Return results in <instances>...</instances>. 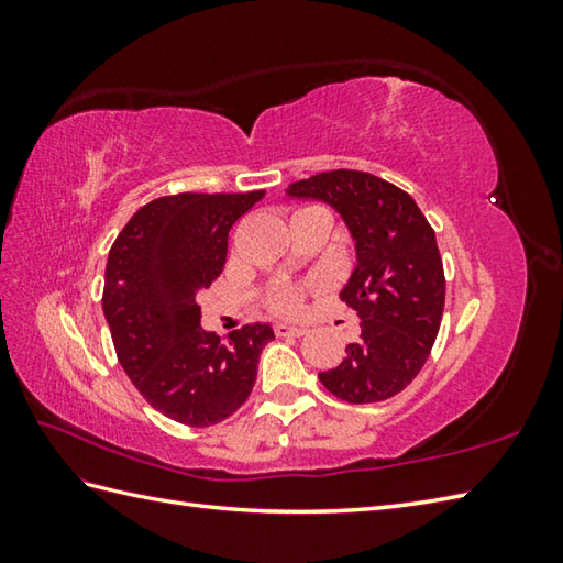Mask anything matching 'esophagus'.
I'll list each match as a JSON object with an SVG mask.
<instances>
[{"mask_svg": "<svg viewBox=\"0 0 563 563\" xmlns=\"http://www.w3.org/2000/svg\"><path fill=\"white\" fill-rule=\"evenodd\" d=\"M275 333H278V336H305L307 329L288 324V321H280V324H275Z\"/></svg>", "mask_w": 563, "mask_h": 563, "instance_id": "34e87169", "label": "esophagus"}]
</instances>
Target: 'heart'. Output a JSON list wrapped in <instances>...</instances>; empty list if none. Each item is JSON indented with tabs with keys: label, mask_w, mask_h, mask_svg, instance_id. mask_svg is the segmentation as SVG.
Returning <instances> with one entry per match:
<instances>
[{
	"label": "heart",
	"mask_w": 563,
	"mask_h": 563,
	"mask_svg": "<svg viewBox=\"0 0 563 563\" xmlns=\"http://www.w3.org/2000/svg\"><path fill=\"white\" fill-rule=\"evenodd\" d=\"M302 302H305V290L297 288V285H283V288H275L268 297V305L275 309V312H283V314L300 312Z\"/></svg>",
	"instance_id": "b5f03b06"
}]
</instances>
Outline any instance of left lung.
<instances>
[{"label":"left lung","instance_id":"1","mask_svg":"<svg viewBox=\"0 0 563 563\" xmlns=\"http://www.w3.org/2000/svg\"><path fill=\"white\" fill-rule=\"evenodd\" d=\"M288 196L329 202L355 242L341 300L361 317V336L339 367L319 373L321 385L349 404L385 401L421 373L440 329L445 273L433 227L406 190L365 172L309 176Z\"/></svg>","mask_w":563,"mask_h":563}]
</instances>
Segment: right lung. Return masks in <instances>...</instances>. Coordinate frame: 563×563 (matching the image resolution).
I'll return each instance as SVG.
<instances>
[{
  "instance_id": "obj_1",
  "label": "right lung",
  "mask_w": 563,
  "mask_h": 563,
  "mask_svg": "<svg viewBox=\"0 0 563 563\" xmlns=\"http://www.w3.org/2000/svg\"><path fill=\"white\" fill-rule=\"evenodd\" d=\"M266 190L176 194L142 206L109 251L103 314L118 363L159 413L190 428L230 418L256 382L268 324L220 336L200 327L198 292L224 268L227 236Z\"/></svg>"
}]
</instances>
